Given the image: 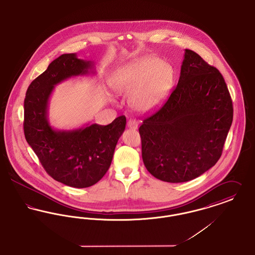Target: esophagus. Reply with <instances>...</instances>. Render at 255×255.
Listing matches in <instances>:
<instances>
[{
  "label": "esophagus",
  "instance_id": "34e87169",
  "mask_svg": "<svg viewBox=\"0 0 255 255\" xmlns=\"http://www.w3.org/2000/svg\"><path fill=\"white\" fill-rule=\"evenodd\" d=\"M137 121L135 120H128V122H127V126H128V128H130V129H133V130H135V129H137Z\"/></svg>",
  "mask_w": 255,
  "mask_h": 255
}]
</instances>
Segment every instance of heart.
<instances>
[{
  "label": "heart",
  "mask_w": 255,
  "mask_h": 255,
  "mask_svg": "<svg viewBox=\"0 0 255 255\" xmlns=\"http://www.w3.org/2000/svg\"><path fill=\"white\" fill-rule=\"evenodd\" d=\"M172 85L167 64L153 57L132 60L114 76L112 87L120 95H130V104L137 112H149L159 105Z\"/></svg>",
  "instance_id": "1"
}]
</instances>
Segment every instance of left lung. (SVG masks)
<instances>
[{"label":"left lung","instance_id":"obj_1","mask_svg":"<svg viewBox=\"0 0 255 255\" xmlns=\"http://www.w3.org/2000/svg\"><path fill=\"white\" fill-rule=\"evenodd\" d=\"M232 120L224 77L186 49L176 88L138 129L143 164L165 182L195 179L221 158Z\"/></svg>","mask_w":255,"mask_h":255}]
</instances>
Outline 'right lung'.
Segmentation results:
<instances>
[{
	"mask_svg": "<svg viewBox=\"0 0 255 255\" xmlns=\"http://www.w3.org/2000/svg\"><path fill=\"white\" fill-rule=\"evenodd\" d=\"M90 60L63 54L30 83L24 101V134L46 172L73 188L96 184L108 171L118 140L125 130L121 116L109 125L91 124L74 130H56L48 120V104L55 86L93 72Z\"/></svg>",
	"mask_w": 255,
	"mask_h": 255,
	"instance_id": "obj_1",
	"label": "right lung"
}]
</instances>
